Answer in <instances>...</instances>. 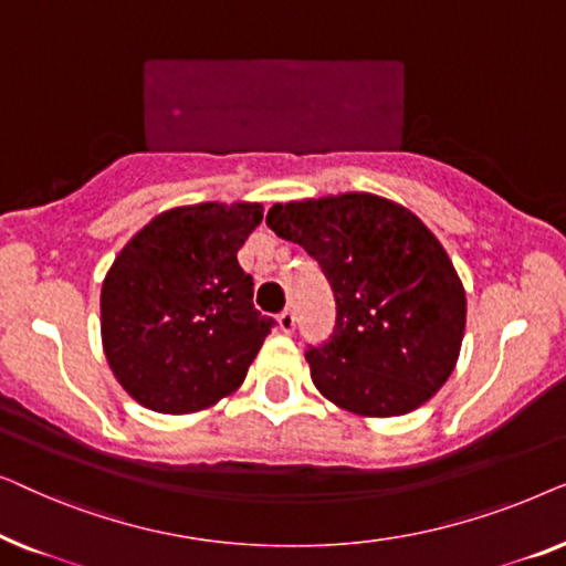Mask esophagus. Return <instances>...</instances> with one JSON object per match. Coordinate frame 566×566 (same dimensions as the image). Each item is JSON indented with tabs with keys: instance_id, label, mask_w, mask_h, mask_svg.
Masks as SVG:
<instances>
[{
	"instance_id": "obj_1",
	"label": "esophagus",
	"mask_w": 566,
	"mask_h": 566,
	"mask_svg": "<svg viewBox=\"0 0 566 566\" xmlns=\"http://www.w3.org/2000/svg\"><path fill=\"white\" fill-rule=\"evenodd\" d=\"M277 329H281L283 335H291V332L296 329V314H293L291 308H285V312L277 316Z\"/></svg>"
}]
</instances>
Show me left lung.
I'll return each mask as SVG.
<instances>
[{
  "label": "left lung",
  "mask_w": 566,
  "mask_h": 566,
  "mask_svg": "<svg viewBox=\"0 0 566 566\" xmlns=\"http://www.w3.org/2000/svg\"><path fill=\"white\" fill-rule=\"evenodd\" d=\"M265 221L319 262L335 293L332 337L306 353L322 397L358 417L436 397L467 327V291L438 237L374 192L275 203Z\"/></svg>",
  "instance_id": "left-lung-1"
}]
</instances>
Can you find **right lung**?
Returning <instances> with one entry per match:
<instances>
[{"mask_svg":"<svg viewBox=\"0 0 566 566\" xmlns=\"http://www.w3.org/2000/svg\"><path fill=\"white\" fill-rule=\"evenodd\" d=\"M260 221V203L169 208L118 252L99 332L113 376L142 407L190 415L242 386L275 324L254 308L237 260Z\"/></svg>","mask_w":566,"mask_h":566,"instance_id":"1","label":"right lung"}]
</instances>
